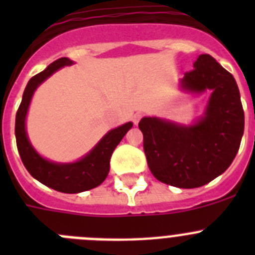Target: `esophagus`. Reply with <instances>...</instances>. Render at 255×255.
I'll use <instances>...</instances> for the list:
<instances>
[{"mask_svg":"<svg viewBox=\"0 0 255 255\" xmlns=\"http://www.w3.org/2000/svg\"><path fill=\"white\" fill-rule=\"evenodd\" d=\"M141 119V115L140 114H135L134 116H132V123L135 124V125H138V123L140 121Z\"/></svg>","mask_w":255,"mask_h":255,"instance_id":"esophagus-1","label":"esophagus"}]
</instances>
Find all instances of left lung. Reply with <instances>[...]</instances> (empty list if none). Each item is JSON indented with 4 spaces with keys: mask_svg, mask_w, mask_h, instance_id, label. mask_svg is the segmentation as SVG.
<instances>
[{
    "mask_svg": "<svg viewBox=\"0 0 255 255\" xmlns=\"http://www.w3.org/2000/svg\"><path fill=\"white\" fill-rule=\"evenodd\" d=\"M180 84L194 93L211 89L203 117L190 126L143 117L139 129L155 179L176 188H199L233 163L244 134V110L234 76L209 55H200Z\"/></svg>",
    "mask_w": 255,
    "mask_h": 255,
    "instance_id": "left-lung-1",
    "label": "left lung"
}]
</instances>
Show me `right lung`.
Masks as SVG:
<instances>
[{"label": "right lung", "instance_id": "right-lung-1", "mask_svg": "<svg viewBox=\"0 0 255 255\" xmlns=\"http://www.w3.org/2000/svg\"><path fill=\"white\" fill-rule=\"evenodd\" d=\"M71 64L73 61L67 57L58 58L55 62L48 65L42 73L33 76L28 82L22 94L21 103L16 112V120H15L17 150L28 172L48 188L69 194L91 190L105 181L110 171V159L115 148L125 136L126 132L132 128L131 123H126L108 131L91 152L84 155L82 159L73 163H55L40 157L35 152L25 131V119L31 97L38 85L42 84L47 78H49L61 67L69 66Z\"/></svg>", "mask_w": 255, "mask_h": 255}]
</instances>
